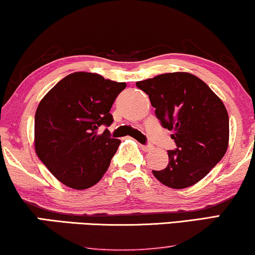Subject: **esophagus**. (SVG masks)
Returning <instances> with one entry per match:
<instances>
[{
  "mask_svg": "<svg viewBox=\"0 0 255 255\" xmlns=\"http://www.w3.org/2000/svg\"><path fill=\"white\" fill-rule=\"evenodd\" d=\"M140 147H141V149L144 150V151H148V150L151 149L150 144H140Z\"/></svg>",
  "mask_w": 255,
  "mask_h": 255,
  "instance_id": "34e87169",
  "label": "esophagus"
}]
</instances>
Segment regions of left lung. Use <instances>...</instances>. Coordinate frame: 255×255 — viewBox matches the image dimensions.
Wrapping results in <instances>:
<instances>
[{
    "label": "left lung",
    "instance_id": "8db88e82",
    "mask_svg": "<svg viewBox=\"0 0 255 255\" xmlns=\"http://www.w3.org/2000/svg\"><path fill=\"white\" fill-rule=\"evenodd\" d=\"M149 96L162 127L173 130L176 149L168 165L153 170L161 183L174 189L195 185L217 165L228 148L230 119L224 102L199 77L189 73L161 74L136 82Z\"/></svg>",
    "mask_w": 255,
    "mask_h": 255
}]
</instances>
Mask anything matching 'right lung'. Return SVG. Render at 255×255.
<instances>
[{
  "mask_svg": "<svg viewBox=\"0 0 255 255\" xmlns=\"http://www.w3.org/2000/svg\"><path fill=\"white\" fill-rule=\"evenodd\" d=\"M126 88L95 73L76 72L57 82L35 113L34 144L37 156L55 178L74 189L101 180L121 141L100 126H111L109 112Z\"/></svg>",
  "mask_w": 255,
  "mask_h": 255,
  "instance_id": "obj_1",
  "label": "right lung"
}]
</instances>
